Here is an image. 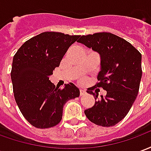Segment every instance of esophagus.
I'll return each instance as SVG.
<instances>
[{"label": "esophagus", "mask_w": 151, "mask_h": 151, "mask_svg": "<svg viewBox=\"0 0 151 151\" xmlns=\"http://www.w3.org/2000/svg\"><path fill=\"white\" fill-rule=\"evenodd\" d=\"M86 94V91L84 90H80V95H84Z\"/></svg>", "instance_id": "esophagus-1"}]
</instances>
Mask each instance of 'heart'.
Wrapping results in <instances>:
<instances>
[{"label":"heart","instance_id":"b5f03b06","mask_svg":"<svg viewBox=\"0 0 151 151\" xmlns=\"http://www.w3.org/2000/svg\"><path fill=\"white\" fill-rule=\"evenodd\" d=\"M78 81L79 82H81V83H84V82H86V78L84 77H81V78L78 79Z\"/></svg>","mask_w":151,"mask_h":151}]
</instances>
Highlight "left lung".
Returning a JSON list of instances; mask_svg holds the SVG:
<instances>
[{
  "label": "left lung",
  "instance_id": "obj_1",
  "mask_svg": "<svg viewBox=\"0 0 151 151\" xmlns=\"http://www.w3.org/2000/svg\"><path fill=\"white\" fill-rule=\"evenodd\" d=\"M78 42L98 52L101 57L98 82L87 89L96 101L85 110L86 116L97 125L114 126L125 117L138 94L142 54L128 41L110 32L82 35ZM95 87L107 90L106 96L99 99L93 92Z\"/></svg>",
  "mask_w": 151,
  "mask_h": 151
}]
</instances>
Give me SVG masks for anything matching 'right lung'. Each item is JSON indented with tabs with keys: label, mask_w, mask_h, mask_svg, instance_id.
Returning <instances> with one entry per match:
<instances>
[{
	"label": "right lung",
	"mask_w": 151,
	"mask_h": 151,
	"mask_svg": "<svg viewBox=\"0 0 151 151\" xmlns=\"http://www.w3.org/2000/svg\"><path fill=\"white\" fill-rule=\"evenodd\" d=\"M79 37L43 32L26 41L14 56L10 75L15 101L26 120L35 128L58 124L66 102L80 95L71 82L60 89L49 80L53 69Z\"/></svg>",
	"instance_id": "right-lung-1"
}]
</instances>
